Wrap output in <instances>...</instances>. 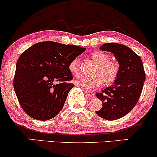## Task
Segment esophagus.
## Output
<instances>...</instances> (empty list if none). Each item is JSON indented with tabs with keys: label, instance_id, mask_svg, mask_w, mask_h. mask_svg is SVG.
<instances>
[{
	"label": "esophagus",
	"instance_id": "esophagus-1",
	"mask_svg": "<svg viewBox=\"0 0 157 157\" xmlns=\"http://www.w3.org/2000/svg\"><path fill=\"white\" fill-rule=\"evenodd\" d=\"M86 95H87L88 97H91V98H94V93L91 92V91H87V90H86Z\"/></svg>",
	"mask_w": 157,
	"mask_h": 157
}]
</instances>
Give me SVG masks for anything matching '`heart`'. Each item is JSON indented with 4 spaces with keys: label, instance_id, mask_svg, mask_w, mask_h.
<instances>
[{
    "label": "heart",
    "instance_id": "b5f03b06",
    "mask_svg": "<svg viewBox=\"0 0 157 157\" xmlns=\"http://www.w3.org/2000/svg\"><path fill=\"white\" fill-rule=\"evenodd\" d=\"M91 57L97 64V67L92 72L93 77H86L78 79L75 82L80 87L87 90H96L102 86V82L105 86L112 84L118 77L120 73V65L116 61H111L109 55L103 52H94ZM68 69L74 76L81 75L80 59L75 57L70 62Z\"/></svg>",
    "mask_w": 157,
    "mask_h": 157
}]
</instances>
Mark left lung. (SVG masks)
<instances>
[{"instance_id": "obj_1", "label": "left lung", "mask_w": 157, "mask_h": 157, "mask_svg": "<svg viewBox=\"0 0 157 157\" xmlns=\"http://www.w3.org/2000/svg\"><path fill=\"white\" fill-rule=\"evenodd\" d=\"M102 51L113 54L120 64V73L109 87L97 93L102 107L97 115L108 120H115L128 113L141 95L145 73L140 56L125 45L107 43L100 47Z\"/></svg>"}]
</instances>
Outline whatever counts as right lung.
<instances>
[{
	"mask_svg": "<svg viewBox=\"0 0 157 157\" xmlns=\"http://www.w3.org/2000/svg\"><path fill=\"white\" fill-rule=\"evenodd\" d=\"M86 48L53 41L35 44L20 56L14 89L20 105L32 118H54L63 107L75 85L68 65Z\"/></svg>",
	"mask_w": 157,
	"mask_h": 157,
	"instance_id": "right-lung-1",
	"label": "right lung"
}]
</instances>
